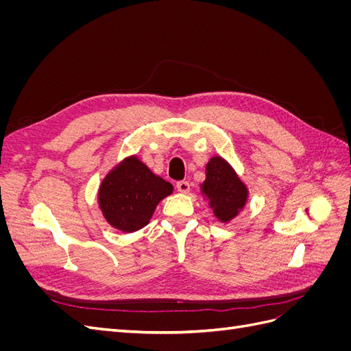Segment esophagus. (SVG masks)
Returning a JSON list of instances; mask_svg holds the SVG:
<instances>
[{"label": "esophagus", "instance_id": "1", "mask_svg": "<svg viewBox=\"0 0 351 351\" xmlns=\"http://www.w3.org/2000/svg\"><path fill=\"white\" fill-rule=\"evenodd\" d=\"M176 187H177V190H178L180 193H189V190H190L189 182H178Z\"/></svg>", "mask_w": 351, "mask_h": 351}]
</instances>
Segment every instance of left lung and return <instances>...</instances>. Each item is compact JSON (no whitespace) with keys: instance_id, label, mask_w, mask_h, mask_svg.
<instances>
[{"instance_id":"8db88e82","label":"left lung","mask_w":351,"mask_h":351,"mask_svg":"<svg viewBox=\"0 0 351 351\" xmlns=\"http://www.w3.org/2000/svg\"><path fill=\"white\" fill-rule=\"evenodd\" d=\"M200 193L222 224L234 219L249 199L247 186L227 159L219 155H214L208 161L206 178L200 184Z\"/></svg>"}]
</instances>
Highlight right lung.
Masks as SVG:
<instances>
[{
    "label": "right lung",
    "mask_w": 351,
    "mask_h": 351,
    "mask_svg": "<svg viewBox=\"0 0 351 351\" xmlns=\"http://www.w3.org/2000/svg\"><path fill=\"white\" fill-rule=\"evenodd\" d=\"M173 190L171 183L151 171L137 155H130L102 178L98 205L112 228L134 232L149 224L159 202Z\"/></svg>",
    "instance_id": "obj_1"
}]
</instances>
